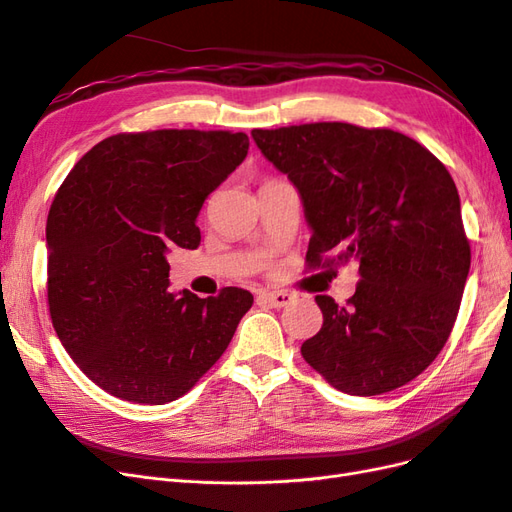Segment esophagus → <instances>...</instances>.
Returning a JSON list of instances; mask_svg holds the SVG:
<instances>
[{"mask_svg":"<svg viewBox=\"0 0 512 512\" xmlns=\"http://www.w3.org/2000/svg\"><path fill=\"white\" fill-rule=\"evenodd\" d=\"M260 299L265 301V303H269L271 307L280 309V307H286V305H290L294 301V294L288 292V290H273V292H262Z\"/></svg>","mask_w":512,"mask_h":512,"instance_id":"34e87169","label":"esophagus"}]
</instances>
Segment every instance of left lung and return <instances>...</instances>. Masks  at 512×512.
I'll return each mask as SVG.
<instances>
[{
  "instance_id": "obj_1",
  "label": "left lung",
  "mask_w": 512,
  "mask_h": 512,
  "mask_svg": "<svg viewBox=\"0 0 512 512\" xmlns=\"http://www.w3.org/2000/svg\"><path fill=\"white\" fill-rule=\"evenodd\" d=\"M252 136L303 198L307 269L359 265L346 305L316 297L324 320L303 359L361 397L423 374L453 331L472 258L446 166L389 128L320 121Z\"/></svg>"
}]
</instances>
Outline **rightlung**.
I'll return each mask as SVG.
<instances>
[{"mask_svg": "<svg viewBox=\"0 0 512 512\" xmlns=\"http://www.w3.org/2000/svg\"><path fill=\"white\" fill-rule=\"evenodd\" d=\"M226 130L108 136L59 185L46 220V301L59 342L100 389L162 406L228 348L252 292H168V247L196 250L205 198L247 156Z\"/></svg>", "mask_w": 512, "mask_h": 512, "instance_id": "right-lung-1", "label": "right lung"}]
</instances>
